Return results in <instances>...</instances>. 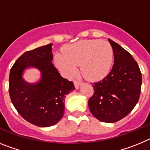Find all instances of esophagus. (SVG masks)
I'll return each mask as SVG.
<instances>
[{"label": "esophagus", "instance_id": "obj_1", "mask_svg": "<svg viewBox=\"0 0 150 150\" xmlns=\"http://www.w3.org/2000/svg\"><path fill=\"white\" fill-rule=\"evenodd\" d=\"M74 86H75V88H76V89H77V88H79V86H80V84H81V82L77 81V80H74Z\"/></svg>", "mask_w": 150, "mask_h": 150}]
</instances>
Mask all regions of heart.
<instances>
[{"mask_svg":"<svg viewBox=\"0 0 150 150\" xmlns=\"http://www.w3.org/2000/svg\"><path fill=\"white\" fill-rule=\"evenodd\" d=\"M112 59L113 51L109 42L86 40L66 46L64 55L57 53L55 55V64L65 77L74 76L79 65L86 79L96 81L109 73Z\"/></svg>","mask_w":150,"mask_h":150,"instance_id":"obj_1","label":"heart"}]
</instances>
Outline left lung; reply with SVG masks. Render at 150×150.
<instances>
[{"label": "left lung", "mask_w": 150, "mask_h": 150, "mask_svg": "<svg viewBox=\"0 0 150 150\" xmlns=\"http://www.w3.org/2000/svg\"><path fill=\"white\" fill-rule=\"evenodd\" d=\"M108 40L113 51L114 64L105 78L94 83V95L88 104L96 119L112 123L125 117L137 104L142 75L132 55L112 40Z\"/></svg>", "instance_id": "left-lung-1"}]
</instances>
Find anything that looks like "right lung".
I'll list each match as a JSON object with an SVG mask.
<instances>
[{
	"label": "right lung",
	"instance_id": "obj_1",
	"mask_svg": "<svg viewBox=\"0 0 150 150\" xmlns=\"http://www.w3.org/2000/svg\"><path fill=\"white\" fill-rule=\"evenodd\" d=\"M52 46L50 43L25 52L12 67L9 78L13 106L23 119L39 127L52 126L62 119L66 95L75 89L74 83L62 77L52 63ZM30 67L40 72L36 83L23 79Z\"/></svg>",
	"mask_w": 150,
	"mask_h": 150
}]
</instances>
